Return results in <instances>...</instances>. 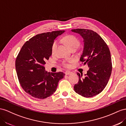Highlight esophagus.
<instances>
[{
	"mask_svg": "<svg viewBox=\"0 0 126 126\" xmlns=\"http://www.w3.org/2000/svg\"><path fill=\"white\" fill-rule=\"evenodd\" d=\"M72 73L71 72H70V71H67V72H66L65 73V75H66L71 74Z\"/></svg>",
	"mask_w": 126,
	"mask_h": 126,
	"instance_id": "esophagus-1",
	"label": "esophagus"
}]
</instances>
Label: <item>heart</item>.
Masks as SVG:
<instances>
[{"label": "heart", "mask_w": 126, "mask_h": 126, "mask_svg": "<svg viewBox=\"0 0 126 126\" xmlns=\"http://www.w3.org/2000/svg\"><path fill=\"white\" fill-rule=\"evenodd\" d=\"M63 41L65 43L66 45L69 47L70 49L73 48H77L79 45V42L78 39L73 35H67L63 38ZM58 42L57 40H55L53 43L52 47H51V52L52 54L55 53L56 49L57 48ZM63 66L65 67L68 68L70 66L69 62H67L66 61H64L63 62Z\"/></svg>", "instance_id": "obj_1"}]
</instances>
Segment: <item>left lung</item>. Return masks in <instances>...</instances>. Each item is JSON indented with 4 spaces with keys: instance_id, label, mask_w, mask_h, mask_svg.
Masks as SVG:
<instances>
[{
    "instance_id": "obj_1",
    "label": "left lung",
    "mask_w": 126,
    "mask_h": 126,
    "mask_svg": "<svg viewBox=\"0 0 126 126\" xmlns=\"http://www.w3.org/2000/svg\"><path fill=\"white\" fill-rule=\"evenodd\" d=\"M71 31L80 34L83 39L84 47L80 60L89 67L84 77L82 74H77L79 81L74 90L85 98L92 97L101 93L109 81L112 71L110 50L101 37L94 31L83 28Z\"/></svg>"
}]
</instances>
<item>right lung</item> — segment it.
Returning a JSON list of instances; mask_svg holds the SVG:
<instances>
[{"instance_id": "obj_1", "label": "right lung", "mask_w": 126, "mask_h": 126, "mask_svg": "<svg viewBox=\"0 0 126 126\" xmlns=\"http://www.w3.org/2000/svg\"><path fill=\"white\" fill-rule=\"evenodd\" d=\"M65 31L36 35L25 43L16 59L18 78L24 90L35 98L44 99L53 94L58 82L64 77L63 72L49 73L45 70V61L52 55L54 39Z\"/></svg>"}]
</instances>
